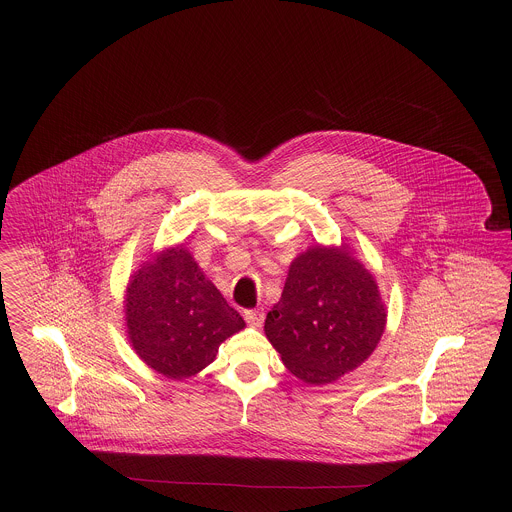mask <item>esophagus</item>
<instances>
[{"instance_id": "esophagus-1", "label": "esophagus", "mask_w": 512, "mask_h": 512, "mask_svg": "<svg viewBox=\"0 0 512 512\" xmlns=\"http://www.w3.org/2000/svg\"><path fill=\"white\" fill-rule=\"evenodd\" d=\"M244 317L253 328H261L263 322H265V311L263 309H249V311H245Z\"/></svg>"}]
</instances>
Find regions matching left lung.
<instances>
[{
  "label": "left lung",
  "mask_w": 512,
  "mask_h": 512,
  "mask_svg": "<svg viewBox=\"0 0 512 512\" xmlns=\"http://www.w3.org/2000/svg\"><path fill=\"white\" fill-rule=\"evenodd\" d=\"M386 320L376 278L351 247L317 244L290 263L265 334L295 378L324 386L365 363L382 340Z\"/></svg>",
  "instance_id": "1"
}]
</instances>
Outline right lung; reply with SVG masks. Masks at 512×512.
Instances as JSON below:
<instances>
[{
	"label": "right lung",
	"mask_w": 512,
	"mask_h": 512,
	"mask_svg": "<svg viewBox=\"0 0 512 512\" xmlns=\"http://www.w3.org/2000/svg\"><path fill=\"white\" fill-rule=\"evenodd\" d=\"M124 326L151 370L184 380L211 365L219 345L244 330L215 284L182 244L151 253L124 292Z\"/></svg>",
	"instance_id": "1"
}]
</instances>
